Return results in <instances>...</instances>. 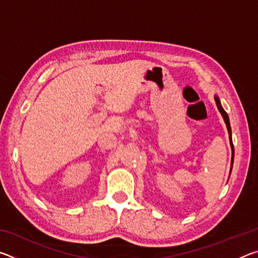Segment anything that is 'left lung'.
I'll list each match as a JSON object with an SVG mask.
<instances>
[{
  "instance_id": "8db88e82",
  "label": "left lung",
  "mask_w": 258,
  "mask_h": 258,
  "mask_svg": "<svg viewBox=\"0 0 258 258\" xmlns=\"http://www.w3.org/2000/svg\"><path fill=\"white\" fill-rule=\"evenodd\" d=\"M215 102H216V106L218 108V110H220L222 117H223V119L226 124V128H228V132H229V139H230V145H231V149H232V158H231V169H232V165H233V158H234V148H233V143H232V137H231V126H230V120H229V116L228 113L225 112V110L222 107V104L220 102V99L218 97L215 95Z\"/></svg>"
}]
</instances>
